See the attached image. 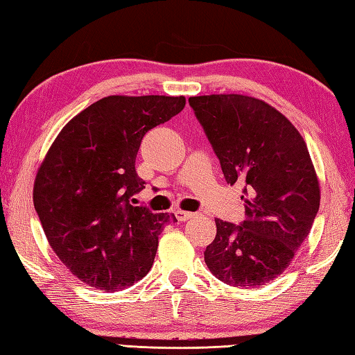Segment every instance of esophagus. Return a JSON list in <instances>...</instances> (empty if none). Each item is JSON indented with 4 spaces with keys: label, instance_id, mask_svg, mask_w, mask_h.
I'll list each match as a JSON object with an SVG mask.
<instances>
[{
    "label": "esophagus",
    "instance_id": "1",
    "mask_svg": "<svg viewBox=\"0 0 355 355\" xmlns=\"http://www.w3.org/2000/svg\"><path fill=\"white\" fill-rule=\"evenodd\" d=\"M173 214H175V217L178 221H186L193 217V212H187V211H182V209H175L173 211Z\"/></svg>",
    "mask_w": 355,
    "mask_h": 355
}]
</instances>
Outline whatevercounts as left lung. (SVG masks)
<instances>
[{"label": "left lung", "mask_w": 355, "mask_h": 355, "mask_svg": "<svg viewBox=\"0 0 355 355\" xmlns=\"http://www.w3.org/2000/svg\"><path fill=\"white\" fill-rule=\"evenodd\" d=\"M189 104L226 182L245 184L246 220H215L205 261L226 284L260 288L291 265L320 206L306 143L286 116L252 96H191Z\"/></svg>", "instance_id": "1"}]
</instances>
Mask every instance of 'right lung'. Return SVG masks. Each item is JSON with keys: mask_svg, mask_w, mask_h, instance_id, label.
<instances>
[{"mask_svg": "<svg viewBox=\"0 0 355 355\" xmlns=\"http://www.w3.org/2000/svg\"><path fill=\"white\" fill-rule=\"evenodd\" d=\"M184 104V96H106L62 128L40 166L35 211L58 259L89 286L110 293L143 279L158 235L177 221L132 201L146 187L135 171L143 137Z\"/></svg>", "mask_w": 355, "mask_h": 355, "instance_id": "right-lung-1", "label": "right lung"}]
</instances>
